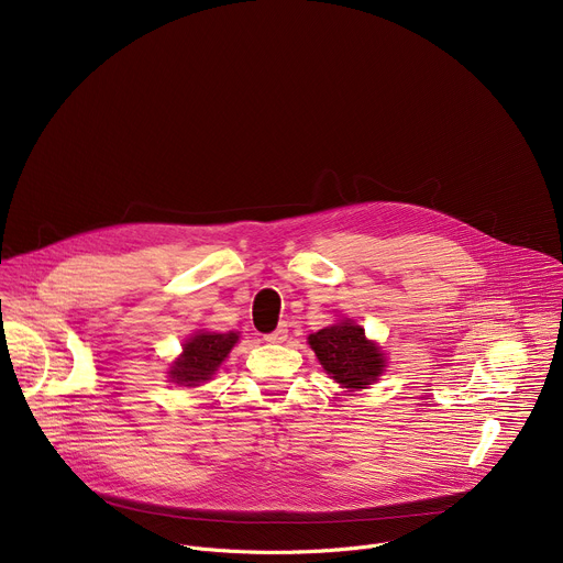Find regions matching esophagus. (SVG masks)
<instances>
[{
    "instance_id": "esophagus-1",
    "label": "esophagus",
    "mask_w": 563,
    "mask_h": 563,
    "mask_svg": "<svg viewBox=\"0 0 563 563\" xmlns=\"http://www.w3.org/2000/svg\"><path fill=\"white\" fill-rule=\"evenodd\" d=\"M267 343H283L285 339H287V325L283 323V325H278L274 332H269V334H265L263 336Z\"/></svg>"
}]
</instances>
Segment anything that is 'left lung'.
<instances>
[{
  "label": "left lung",
  "mask_w": 563,
  "mask_h": 563,
  "mask_svg": "<svg viewBox=\"0 0 563 563\" xmlns=\"http://www.w3.org/2000/svg\"><path fill=\"white\" fill-rule=\"evenodd\" d=\"M309 345L328 374L350 389L369 385L385 367L380 350L365 339L363 328L352 320L309 334Z\"/></svg>",
  "instance_id": "8db88e82"
}]
</instances>
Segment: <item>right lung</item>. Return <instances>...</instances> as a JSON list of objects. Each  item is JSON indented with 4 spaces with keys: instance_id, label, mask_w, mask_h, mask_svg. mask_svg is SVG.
I'll return each mask as SVG.
<instances>
[{
    "instance_id": "right-lung-1",
    "label": "right lung",
    "mask_w": 563,
    "mask_h": 563,
    "mask_svg": "<svg viewBox=\"0 0 563 563\" xmlns=\"http://www.w3.org/2000/svg\"><path fill=\"white\" fill-rule=\"evenodd\" d=\"M238 341V334H198L189 339L183 347V356L176 361L174 369L169 372L172 378L180 385H200L209 380L220 363L227 358L229 350Z\"/></svg>"
}]
</instances>
